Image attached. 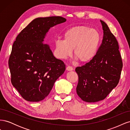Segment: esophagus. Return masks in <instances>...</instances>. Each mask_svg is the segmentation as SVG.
<instances>
[{
  "instance_id": "esophagus-1",
  "label": "esophagus",
  "mask_w": 130,
  "mask_h": 130,
  "mask_svg": "<svg viewBox=\"0 0 130 130\" xmlns=\"http://www.w3.org/2000/svg\"><path fill=\"white\" fill-rule=\"evenodd\" d=\"M66 69H67V70H68V71H72V70H73V68L72 67L68 66V67H67Z\"/></svg>"
}]
</instances>
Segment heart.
<instances>
[{
    "label": "heart",
    "mask_w": 130,
    "mask_h": 130,
    "mask_svg": "<svg viewBox=\"0 0 130 130\" xmlns=\"http://www.w3.org/2000/svg\"><path fill=\"white\" fill-rule=\"evenodd\" d=\"M101 37L97 30L85 25L70 27L64 34V40L56 41V50L58 57L66 58L74 56L85 63L95 57L99 50Z\"/></svg>",
    "instance_id": "heart-1"
}]
</instances>
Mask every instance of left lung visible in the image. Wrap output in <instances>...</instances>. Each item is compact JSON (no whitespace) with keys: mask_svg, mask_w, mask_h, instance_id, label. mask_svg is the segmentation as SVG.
I'll use <instances>...</instances> for the list:
<instances>
[{"mask_svg":"<svg viewBox=\"0 0 130 130\" xmlns=\"http://www.w3.org/2000/svg\"><path fill=\"white\" fill-rule=\"evenodd\" d=\"M100 22L104 36L96 55L84 66L75 69L78 76L77 94L88 103L105 99L118 84L123 68L118 43L107 25Z\"/></svg>","mask_w":130,"mask_h":130,"instance_id":"8db88e82","label":"left lung"}]
</instances>
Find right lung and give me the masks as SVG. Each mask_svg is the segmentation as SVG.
Wrapping results in <instances>:
<instances>
[{"label":"right lung","mask_w":130,"mask_h":130,"mask_svg":"<svg viewBox=\"0 0 130 130\" xmlns=\"http://www.w3.org/2000/svg\"><path fill=\"white\" fill-rule=\"evenodd\" d=\"M66 21L60 16L37 18L18 34L9 60L11 81L23 99L40 101L48 95L66 65L43 43L50 27Z\"/></svg>","instance_id":"1"}]
</instances>
